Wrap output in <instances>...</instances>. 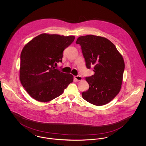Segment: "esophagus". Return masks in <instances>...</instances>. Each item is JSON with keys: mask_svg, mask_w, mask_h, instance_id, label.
I'll list each match as a JSON object with an SVG mask.
<instances>
[{"mask_svg": "<svg viewBox=\"0 0 146 146\" xmlns=\"http://www.w3.org/2000/svg\"><path fill=\"white\" fill-rule=\"evenodd\" d=\"M74 79L76 80V81H80L82 80V76H74Z\"/></svg>", "mask_w": 146, "mask_h": 146, "instance_id": "1", "label": "esophagus"}]
</instances>
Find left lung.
I'll use <instances>...</instances> for the list:
<instances>
[{"instance_id": "obj_1", "label": "left lung", "mask_w": 146, "mask_h": 146, "mask_svg": "<svg viewBox=\"0 0 146 146\" xmlns=\"http://www.w3.org/2000/svg\"><path fill=\"white\" fill-rule=\"evenodd\" d=\"M76 44L81 46L86 67L94 66L95 74L86 77L89 90L82 97L91 104L103 106L109 103L119 92L125 63L115 46L107 38L88 35L79 36Z\"/></svg>"}]
</instances>
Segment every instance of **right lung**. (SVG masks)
I'll use <instances>...</instances> for the list:
<instances>
[{
	"label": "right lung",
	"mask_w": 146,
	"mask_h": 146,
	"mask_svg": "<svg viewBox=\"0 0 146 146\" xmlns=\"http://www.w3.org/2000/svg\"><path fill=\"white\" fill-rule=\"evenodd\" d=\"M74 39L72 35L43 33L22 49L20 81L28 94L36 101L45 102L58 97L73 82L71 74L61 72L54 66L62 62L63 51Z\"/></svg>",
	"instance_id": "obj_1"
}]
</instances>
